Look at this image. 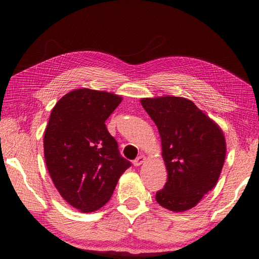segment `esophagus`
Here are the masks:
<instances>
[{"label":"esophagus","mask_w":259,"mask_h":259,"mask_svg":"<svg viewBox=\"0 0 259 259\" xmlns=\"http://www.w3.org/2000/svg\"><path fill=\"white\" fill-rule=\"evenodd\" d=\"M145 161H146V157L143 156V155H140V156H138L137 158H136L133 163H134L135 166H139V165H142V164H143Z\"/></svg>","instance_id":"1"}]
</instances>
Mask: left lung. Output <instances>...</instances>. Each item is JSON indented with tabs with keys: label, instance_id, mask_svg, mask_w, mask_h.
<instances>
[{
	"label": "left lung",
	"instance_id": "1",
	"mask_svg": "<svg viewBox=\"0 0 259 259\" xmlns=\"http://www.w3.org/2000/svg\"><path fill=\"white\" fill-rule=\"evenodd\" d=\"M140 102L157 126L167 170L156 201L173 211L190 209L219 180L227 150L222 130L187 98L164 96Z\"/></svg>",
	"mask_w": 259,
	"mask_h": 259
}]
</instances>
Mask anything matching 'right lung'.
<instances>
[{"label":"right lung","mask_w":259,"mask_h":259,"mask_svg":"<svg viewBox=\"0 0 259 259\" xmlns=\"http://www.w3.org/2000/svg\"><path fill=\"white\" fill-rule=\"evenodd\" d=\"M122 98L81 88L52 110L44 135L46 166L60 195L84 213L105 205L131 163L121 156L105 125Z\"/></svg>","instance_id":"right-lung-1"}]
</instances>
